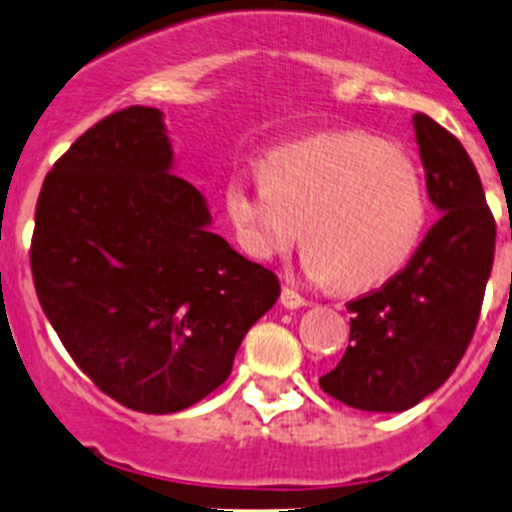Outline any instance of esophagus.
I'll use <instances>...</instances> for the list:
<instances>
[{
    "label": "esophagus",
    "instance_id": "1",
    "mask_svg": "<svg viewBox=\"0 0 512 512\" xmlns=\"http://www.w3.org/2000/svg\"><path fill=\"white\" fill-rule=\"evenodd\" d=\"M282 307L287 309H299V307H307V299L297 292L294 287H282V297H280Z\"/></svg>",
    "mask_w": 512,
    "mask_h": 512
}]
</instances>
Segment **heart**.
<instances>
[{
  "label": "heart",
  "instance_id": "obj_1",
  "mask_svg": "<svg viewBox=\"0 0 512 512\" xmlns=\"http://www.w3.org/2000/svg\"><path fill=\"white\" fill-rule=\"evenodd\" d=\"M260 185L232 183L225 213L247 255L282 257L307 240L304 275L369 289L391 280L428 223L426 185L414 160L359 131L319 133L265 153Z\"/></svg>",
  "mask_w": 512,
  "mask_h": 512
}]
</instances>
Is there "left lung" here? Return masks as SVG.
Listing matches in <instances>:
<instances>
[{"label":"left lung","mask_w":512,"mask_h":512,"mask_svg":"<svg viewBox=\"0 0 512 512\" xmlns=\"http://www.w3.org/2000/svg\"><path fill=\"white\" fill-rule=\"evenodd\" d=\"M418 156L438 223L379 292L347 304L349 347L319 386L359 411L396 414L453 374L476 332L493 270L495 223L466 148L416 113Z\"/></svg>","instance_id":"left-lung-1"}]
</instances>
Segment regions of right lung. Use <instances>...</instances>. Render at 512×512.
I'll use <instances>...</instances> for the list:
<instances>
[{"instance_id":"right-lung-1","label":"right lung","mask_w":512,"mask_h":512,"mask_svg":"<svg viewBox=\"0 0 512 512\" xmlns=\"http://www.w3.org/2000/svg\"><path fill=\"white\" fill-rule=\"evenodd\" d=\"M163 111L131 106L84 133L46 175L34 287L91 381L143 414L218 389L280 282L213 232L208 200L173 175Z\"/></svg>"}]
</instances>
